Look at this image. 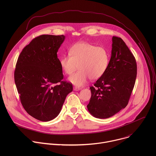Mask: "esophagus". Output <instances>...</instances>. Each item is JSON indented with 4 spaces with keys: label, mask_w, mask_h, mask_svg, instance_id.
I'll return each mask as SVG.
<instances>
[{
    "label": "esophagus",
    "mask_w": 156,
    "mask_h": 156,
    "mask_svg": "<svg viewBox=\"0 0 156 156\" xmlns=\"http://www.w3.org/2000/svg\"><path fill=\"white\" fill-rule=\"evenodd\" d=\"M80 90H81V88H80V87H73V90L75 91H80Z\"/></svg>",
    "instance_id": "1"
}]
</instances>
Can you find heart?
<instances>
[{
    "instance_id": "1",
    "label": "heart",
    "mask_w": 156,
    "mask_h": 156,
    "mask_svg": "<svg viewBox=\"0 0 156 156\" xmlns=\"http://www.w3.org/2000/svg\"><path fill=\"white\" fill-rule=\"evenodd\" d=\"M68 55L60 59V65L64 73L72 75L69 81L76 86H83L88 80L101 78L106 72L110 60V54L106 48L96 46L87 42H79L72 46Z\"/></svg>"
}]
</instances>
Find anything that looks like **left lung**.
<instances>
[{"label": "left lung", "instance_id": "obj_1", "mask_svg": "<svg viewBox=\"0 0 156 156\" xmlns=\"http://www.w3.org/2000/svg\"><path fill=\"white\" fill-rule=\"evenodd\" d=\"M137 75L135 57L122 38L113 36L112 52L105 73L91 86V97L87 105L98 119H107L125 108Z\"/></svg>", "mask_w": 156, "mask_h": 156}]
</instances>
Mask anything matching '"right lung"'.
Returning <instances> with one entry per match:
<instances>
[{"instance_id": "1", "label": "right lung", "mask_w": 156, "mask_h": 156, "mask_svg": "<svg viewBox=\"0 0 156 156\" xmlns=\"http://www.w3.org/2000/svg\"><path fill=\"white\" fill-rule=\"evenodd\" d=\"M65 39L63 35L36 37L24 48L16 64L14 78L21 103L29 115L42 122L57 117L73 91L72 83L62 81L57 54Z\"/></svg>"}]
</instances>
